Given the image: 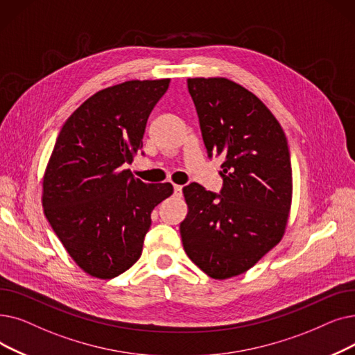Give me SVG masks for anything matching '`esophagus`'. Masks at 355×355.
<instances>
[{
    "mask_svg": "<svg viewBox=\"0 0 355 355\" xmlns=\"http://www.w3.org/2000/svg\"><path fill=\"white\" fill-rule=\"evenodd\" d=\"M174 194L177 197H181L182 196V186H177V184H174Z\"/></svg>",
    "mask_w": 355,
    "mask_h": 355,
    "instance_id": "esophagus-1",
    "label": "esophagus"
}]
</instances>
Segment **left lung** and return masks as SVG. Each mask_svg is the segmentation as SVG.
Returning <instances> with one entry per match:
<instances>
[{
  "label": "left lung",
  "mask_w": 355,
  "mask_h": 355,
  "mask_svg": "<svg viewBox=\"0 0 355 355\" xmlns=\"http://www.w3.org/2000/svg\"><path fill=\"white\" fill-rule=\"evenodd\" d=\"M209 158L222 157L220 193L182 189L184 250L211 279L250 270L280 242L291 205L287 137L266 104L226 78H189Z\"/></svg>",
  "instance_id": "left-lung-1"
}]
</instances>
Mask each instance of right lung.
<instances>
[{"mask_svg": "<svg viewBox=\"0 0 355 355\" xmlns=\"http://www.w3.org/2000/svg\"><path fill=\"white\" fill-rule=\"evenodd\" d=\"M168 85L126 81L101 89L56 137L43 178L46 219L75 263L98 279H114L141 258L150 213L174 191L123 169L142 149L149 114Z\"/></svg>", "mask_w": 355, "mask_h": 355, "instance_id": "obj_1", "label": "right lung"}]
</instances>
